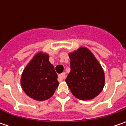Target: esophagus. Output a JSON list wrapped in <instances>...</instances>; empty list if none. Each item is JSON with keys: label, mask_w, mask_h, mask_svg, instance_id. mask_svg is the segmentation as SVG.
Returning <instances> with one entry per match:
<instances>
[{"label": "esophagus", "mask_w": 126, "mask_h": 126, "mask_svg": "<svg viewBox=\"0 0 126 126\" xmlns=\"http://www.w3.org/2000/svg\"><path fill=\"white\" fill-rule=\"evenodd\" d=\"M58 78H59V80H60V81H62V80H64L66 78L65 74H64V73L61 74H60V75L58 76Z\"/></svg>", "instance_id": "esophagus-1"}]
</instances>
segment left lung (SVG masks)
Listing matches in <instances>:
<instances>
[{"mask_svg": "<svg viewBox=\"0 0 126 126\" xmlns=\"http://www.w3.org/2000/svg\"><path fill=\"white\" fill-rule=\"evenodd\" d=\"M71 71L66 83L76 98L89 100L102 91L105 83L104 70L93 52L85 47L69 54Z\"/></svg>", "mask_w": 126, "mask_h": 126, "instance_id": "1", "label": "left lung"}]
</instances>
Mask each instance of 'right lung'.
Wrapping results in <instances>:
<instances>
[{"label":"right lung","instance_id":"add662e5","mask_svg":"<svg viewBox=\"0 0 126 126\" xmlns=\"http://www.w3.org/2000/svg\"><path fill=\"white\" fill-rule=\"evenodd\" d=\"M20 82L24 93L32 99L44 101L50 98L59 82L49 55L39 52L33 56L23 71Z\"/></svg>","mask_w":126,"mask_h":126}]
</instances>
